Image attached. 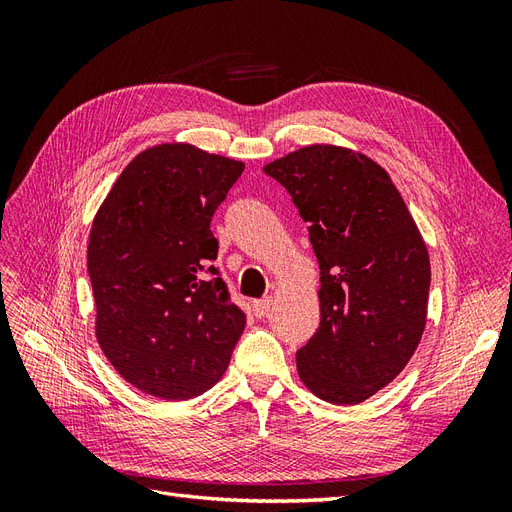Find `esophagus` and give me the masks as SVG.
Segmentation results:
<instances>
[{
  "instance_id": "34e87169",
  "label": "esophagus",
  "mask_w": 512,
  "mask_h": 512,
  "mask_svg": "<svg viewBox=\"0 0 512 512\" xmlns=\"http://www.w3.org/2000/svg\"><path fill=\"white\" fill-rule=\"evenodd\" d=\"M252 307H254V314H256L258 318H262V316H267V314L271 312V307H273V299H271V297L258 299V301H254V303H252Z\"/></svg>"
}]
</instances>
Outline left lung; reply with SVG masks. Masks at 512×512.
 I'll use <instances>...</instances> for the list:
<instances>
[{"label": "left lung", "instance_id": "8db88e82", "mask_svg": "<svg viewBox=\"0 0 512 512\" xmlns=\"http://www.w3.org/2000/svg\"><path fill=\"white\" fill-rule=\"evenodd\" d=\"M309 224L320 265V327L297 352L299 378L354 406L408 365L427 322V245L389 173L359 151L309 145L273 160Z\"/></svg>", "mask_w": 512, "mask_h": 512}]
</instances>
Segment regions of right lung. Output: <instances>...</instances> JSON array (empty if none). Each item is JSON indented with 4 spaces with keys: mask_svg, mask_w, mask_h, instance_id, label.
<instances>
[{
    "mask_svg": "<svg viewBox=\"0 0 512 512\" xmlns=\"http://www.w3.org/2000/svg\"><path fill=\"white\" fill-rule=\"evenodd\" d=\"M245 164L188 143L123 168L89 232L87 271L106 359L147 395L183 401L218 382L245 329L218 269L211 218Z\"/></svg>",
    "mask_w": 512,
    "mask_h": 512,
    "instance_id": "right-lung-1",
    "label": "right lung"
}]
</instances>
